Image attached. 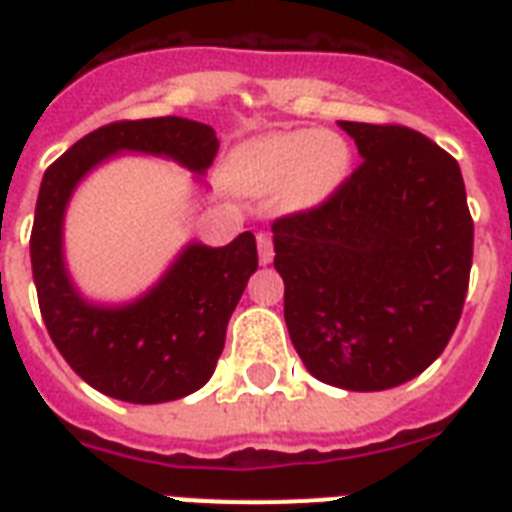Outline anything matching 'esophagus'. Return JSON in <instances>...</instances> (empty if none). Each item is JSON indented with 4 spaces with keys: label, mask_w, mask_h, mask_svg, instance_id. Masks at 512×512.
<instances>
[{
    "label": "esophagus",
    "mask_w": 512,
    "mask_h": 512,
    "mask_svg": "<svg viewBox=\"0 0 512 512\" xmlns=\"http://www.w3.org/2000/svg\"><path fill=\"white\" fill-rule=\"evenodd\" d=\"M257 255H260V265H268L273 260V241L268 233H257Z\"/></svg>",
    "instance_id": "1"
}]
</instances>
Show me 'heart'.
I'll return each mask as SVG.
<instances>
[{
	"label": "heart",
	"instance_id": "obj_1",
	"mask_svg": "<svg viewBox=\"0 0 512 512\" xmlns=\"http://www.w3.org/2000/svg\"><path fill=\"white\" fill-rule=\"evenodd\" d=\"M350 146L337 132L289 130L247 140L231 156V177L241 191L273 193L281 188L292 209L319 207L345 183Z\"/></svg>",
	"mask_w": 512,
	"mask_h": 512
}]
</instances>
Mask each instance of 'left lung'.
<instances>
[{"instance_id":"obj_1","label":"left lung","mask_w":512,"mask_h":512,"mask_svg":"<svg viewBox=\"0 0 512 512\" xmlns=\"http://www.w3.org/2000/svg\"><path fill=\"white\" fill-rule=\"evenodd\" d=\"M364 162L321 207L273 223L284 321L305 369L388 390L446 348L473 265L460 164L420 132L337 122Z\"/></svg>"}]
</instances>
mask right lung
Returning a JSON list of instances; mask_svg holds the SVG:
<instances>
[{"mask_svg":"<svg viewBox=\"0 0 512 512\" xmlns=\"http://www.w3.org/2000/svg\"><path fill=\"white\" fill-rule=\"evenodd\" d=\"M209 124L159 116L114 122L84 135L44 172L31 231V271L44 327L68 366L100 393L130 404H164L207 385L257 244L249 231L225 247L188 241L154 287L130 303H95L71 279L63 223L76 185L116 154L172 159L196 180L217 154Z\"/></svg>","mask_w":512,"mask_h":512,"instance_id":"obj_1","label":"right lung"}]
</instances>
